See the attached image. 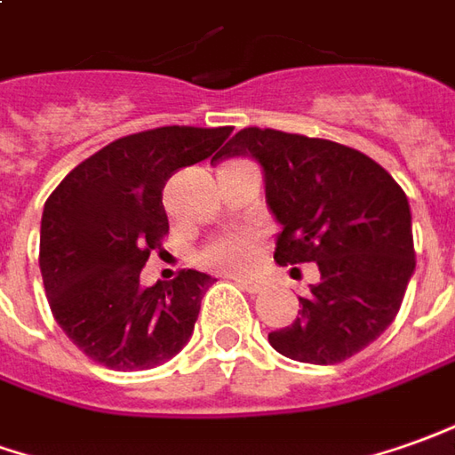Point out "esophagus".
<instances>
[{"mask_svg":"<svg viewBox=\"0 0 455 455\" xmlns=\"http://www.w3.org/2000/svg\"><path fill=\"white\" fill-rule=\"evenodd\" d=\"M233 280H235V284H237V287H243L245 292H250V294L262 292V282H258V280H243V277H233Z\"/></svg>","mask_w":455,"mask_h":455,"instance_id":"1","label":"esophagus"}]
</instances>
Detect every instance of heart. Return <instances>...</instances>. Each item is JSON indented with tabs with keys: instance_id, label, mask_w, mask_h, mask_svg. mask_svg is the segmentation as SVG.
<instances>
[{
	"instance_id": "1",
	"label": "heart",
	"mask_w": 455,
	"mask_h": 455,
	"mask_svg": "<svg viewBox=\"0 0 455 455\" xmlns=\"http://www.w3.org/2000/svg\"><path fill=\"white\" fill-rule=\"evenodd\" d=\"M259 252H262V243L258 235L237 233L210 243L200 252V265L225 275H245L258 265Z\"/></svg>"
}]
</instances>
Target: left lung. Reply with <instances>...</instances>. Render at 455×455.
<instances>
[{"mask_svg":"<svg viewBox=\"0 0 455 455\" xmlns=\"http://www.w3.org/2000/svg\"><path fill=\"white\" fill-rule=\"evenodd\" d=\"M252 156L282 225L275 259L317 262L322 280L299 317L269 344L307 364H339L389 327L416 267L411 210L401 186L362 150L275 128L237 131L218 158Z\"/></svg>","mask_w":455,"mask_h":455,"instance_id":"left-lung-1","label":"left lung"}]
</instances>
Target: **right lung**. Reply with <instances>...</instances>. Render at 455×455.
Wrapping results in <instances>:
<instances>
[{
    "mask_svg": "<svg viewBox=\"0 0 455 455\" xmlns=\"http://www.w3.org/2000/svg\"><path fill=\"white\" fill-rule=\"evenodd\" d=\"M230 126H163L108 143L78 163L44 205L39 267L52 315L89 359L150 369L186 347L212 277L180 269L140 284L168 235L163 188L180 168L218 158Z\"/></svg>",
    "mask_w": 455,
    "mask_h": 455,
    "instance_id": "obj_1",
    "label": "right lung"
}]
</instances>
